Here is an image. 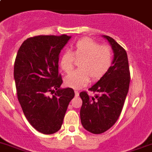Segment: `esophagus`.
<instances>
[{
    "instance_id": "34e87169",
    "label": "esophagus",
    "mask_w": 152,
    "mask_h": 152,
    "mask_svg": "<svg viewBox=\"0 0 152 152\" xmlns=\"http://www.w3.org/2000/svg\"><path fill=\"white\" fill-rule=\"evenodd\" d=\"M75 96H76V97L79 96V92L77 91V90H75Z\"/></svg>"
}]
</instances>
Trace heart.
Listing matches in <instances>:
<instances>
[{
  "label": "heart",
  "mask_w": 152,
  "mask_h": 152,
  "mask_svg": "<svg viewBox=\"0 0 152 152\" xmlns=\"http://www.w3.org/2000/svg\"><path fill=\"white\" fill-rule=\"evenodd\" d=\"M73 54L65 51L59 56V66L65 73L73 69L75 58L81 59L80 70L72 72L65 77V85L74 89H80L90 83L91 77L98 80L103 77L111 68L113 52L110 47L101 45L91 38L79 40L73 47Z\"/></svg>",
  "instance_id": "obj_1"
}]
</instances>
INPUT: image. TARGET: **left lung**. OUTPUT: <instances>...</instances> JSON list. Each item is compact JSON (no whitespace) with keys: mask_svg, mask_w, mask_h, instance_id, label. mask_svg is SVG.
I'll use <instances>...</instances> for the list:
<instances>
[{"mask_svg":"<svg viewBox=\"0 0 152 152\" xmlns=\"http://www.w3.org/2000/svg\"><path fill=\"white\" fill-rule=\"evenodd\" d=\"M109 42L114 59L108 72L89 90L96 93L90 96L87 92L80 93L82 106L80 121L85 130L100 134L111 127L121 113L127 95L130 74L126 50L112 37L102 35Z\"/></svg>","mask_w":152,"mask_h":152,"instance_id":"left-lung-1","label":"left lung"}]
</instances>
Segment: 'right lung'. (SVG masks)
<instances>
[{"mask_svg":"<svg viewBox=\"0 0 152 152\" xmlns=\"http://www.w3.org/2000/svg\"><path fill=\"white\" fill-rule=\"evenodd\" d=\"M71 36L29 37L18 50L14 79L18 100L28 121L44 134L61 128L67 108L75 96L72 88H60L59 53ZM54 93L52 97L48 94Z\"/></svg>","mask_w":152,"mask_h":152,"instance_id":"add662e5","label":"right lung"}]
</instances>
